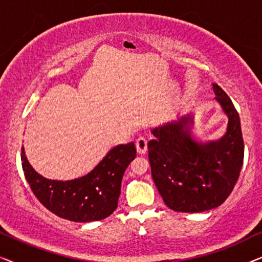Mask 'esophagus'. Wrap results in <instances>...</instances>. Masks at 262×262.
Returning a JSON list of instances; mask_svg holds the SVG:
<instances>
[{"label": "esophagus", "mask_w": 262, "mask_h": 262, "mask_svg": "<svg viewBox=\"0 0 262 262\" xmlns=\"http://www.w3.org/2000/svg\"><path fill=\"white\" fill-rule=\"evenodd\" d=\"M136 149H137V152L139 155H144L148 150V142L144 137H139L137 141H136Z\"/></svg>", "instance_id": "1"}]
</instances>
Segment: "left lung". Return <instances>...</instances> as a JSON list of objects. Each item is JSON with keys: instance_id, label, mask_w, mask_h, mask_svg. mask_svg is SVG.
I'll return each instance as SVG.
<instances>
[{"instance_id": "1", "label": "left lung", "mask_w": 262, "mask_h": 262, "mask_svg": "<svg viewBox=\"0 0 262 262\" xmlns=\"http://www.w3.org/2000/svg\"><path fill=\"white\" fill-rule=\"evenodd\" d=\"M216 101L228 117L224 136L198 142L192 136V113L151 130L149 161L163 202L177 212H204L218 207L230 195L245 155L241 123L231 100L213 83Z\"/></svg>"}]
</instances>
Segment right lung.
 Here are the masks:
<instances>
[{"instance_id": "add662e5", "label": "right lung", "mask_w": 262, "mask_h": 262, "mask_svg": "<svg viewBox=\"0 0 262 262\" xmlns=\"http://www.w3.org/2000/svg\"><path fill=\"white\" fill-rule=\"evenodd\" d=\"M135 157L134 142L119 144L87 175L59 181L38 174L28 162L24 146L21 149L25 178L39 202L56 216L81 223L101 221L113 213L120 195L121 179Z\"/></svg>"}]
</instances>
